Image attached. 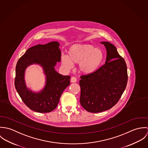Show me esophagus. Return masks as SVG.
<instances>
[{
	"mask_svg": "<svg viewBox=\"0 0 148 148\" xmlns=\"http://www.w3.org/2000/svg\"><path fill=\"white\" fill-rule=\"evenodd\" d=\"M71 83H76L77 82V79L75 77H72L71 79Z\"/></svg>",
	"mask_w": 148,
	"mask_h": 148,
	"instance_id": "34e87169",
	"label": "esophagus"
}]
</instances>
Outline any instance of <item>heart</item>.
<instances>
[{
    "instance_id": "b5f03b06",
    "label": "heart",
    "mask_w": 148,
    "mask_h": 148,
    "mask_svg": "<svg viewBox=\"0 0 148 148\" xmlns=\"http://www.w3.org/2000/svg\"><path fill=\"white\" fill-rule=\"evenodd\" d=\"M104 57V53L100 48H95L91 44H76L69 47L68 55H62L61 62L67 69L72 68L73 64L79 63L80 72L90 75L99 68Z\"/></svg>"
}]
</instances>
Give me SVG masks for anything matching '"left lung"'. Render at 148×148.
<instances>
[{
  "instance_id": "1",
  "label": "left lung",
  "mask_w": 148,
  "mask_h": 148,
  "mask_svg": "<svg viewBox=\"0 0 148 148\" xmlns=\"http://www.w3.org/2000/svg\"><path fill=\"white\" fill-rule=\"evenodd\" d=\"M106 49V63L95 72L80 76V102L86 110L99 113L115 106L127 86V66L117 48L108 42H101Z\"/></svg>"
}]
</instances>
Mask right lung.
I'll list each match as a JSON object with an SVG mask.
<instances>
[{
	"label": "right lung",
	"instance_id": "right-lung-1",
	"mask_svg": "<svg viewBox=\"0 0 148 148\" xmlns=\"http://www.w3.org/2000/svg\"><path fill=\"white\" fill-rule=\"evenodd\" d=\"M59 45L58 42L35 45L28 49L18 61L15 86L24 103L34 111L48 113L54 110L64 89L70 85L71 77L63 76L55 69L57 62L61 61ZM33 63L41 65L46 76V85L38 93L28 90L24 80L25 69Z\"/></svg>",
	"mask_w": 148,
	"mask_h": 148
}]
</instances>
